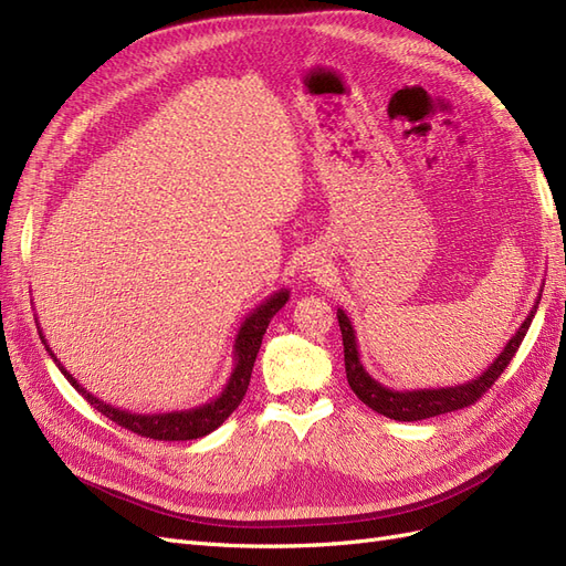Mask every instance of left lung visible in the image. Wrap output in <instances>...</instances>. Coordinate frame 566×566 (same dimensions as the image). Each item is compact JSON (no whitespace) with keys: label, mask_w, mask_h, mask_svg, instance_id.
Listing matches in <instances>:
<instances>
[{"label":"left lung","mask_w":566,"mask_h":566,"mask_svg":"<svg viewBox=\"0 0 566 566\" xmlns=\"http://www.w3.org/2000/svg\"><path fill=\"white\" fill-rule=\"evenodd\" d=\"M545 285V283H543ZM541 295L536 297L531 312L526 314L524 323L517 328V333L510 337L507 345L503 347V352L499 354V358L482 373L476 375L474 380L462 382L455 387H439V389H389L385 385H380L373 375L364 368L361 364V354H358V342H356V333L354 325L349 321V316L345 314V310H337V323L342 331V345H345V368H347V380L349 387L354 389V394L361 399L368 408L378 410L380 416L399 420V422H413V420H424V418H434L441 413H451V410H460L470 403H474L482 394L501 378V373L507 368V364L512 361V356L517 354L522 339L528 331L531 321L536 316Z\"/></svg>","instance_id":"1"}]
</instances>
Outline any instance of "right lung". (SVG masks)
I'll return each mask as SVG.
<instances>
[{"instance_id":"add662e5","label":"right lung","mask_w":566,"mask_h":566,"mask_svg":"<svg viewBox=\"0 0 566 566\" xmlns=\"http://www.w3.org/2000/svg\"><path fill=\"white\" fill-rule=\"evenodd\" d=\"M287 300H290V290L281 287L271 297H266L260 306H254V310L245 316V321L241 323V328H238L235 342H233V370H231L229 380H227L224 389H221L219 397L205 401L196 408L169 410V413H132V410L115 408L106 401H101L98 397H94L90 389H84L73 378V375L63 368V364L59 361L56 354L51 352V347L46 345L44 333L40 331V323H38V331H40V337L44 342L49 356L54 358V364L65 375V380L71 382L82 394V397L98 410V413H104L115 424L125 427V430L136 432L142 437H148V439L186 441V439H200L205 434L214 432L217 427L233 413L238 403L243 401L248 385H250L254 358H256V352H260V347H262V337L269 328V321L276 316V312L281 310V306H285Z\"/></svg>"}]
</instances>
